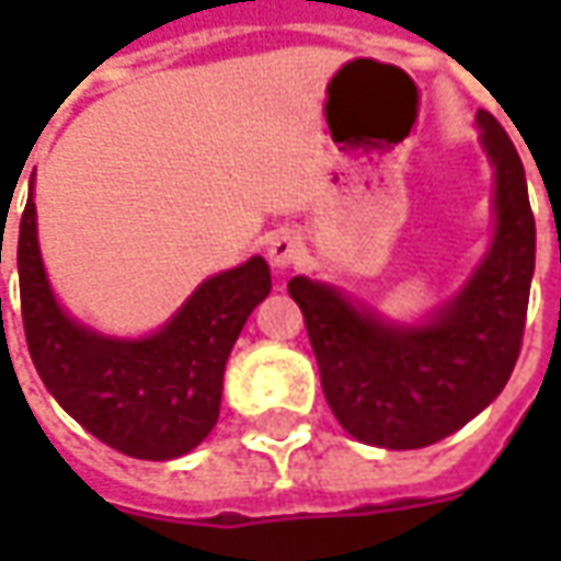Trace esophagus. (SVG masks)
I'll use <instances>...</instances> for the list:
<instances>
[{"label": "esophagus", "mask_w": 561, "mask_h": 561, "mask_svg": "<svg viewBox=\"0 0 561 561\" xmlns=\"http://www.w3.org/2000/svg\"><path fill=\"white\" fill-rule=\"evenodd\" d=\"M306 245L304 237L297 231H279L267 245V257L270 264L276 270H288L294 264H300V257H304Z\"/></svg>", "instance_id": "1"}]
</instances>
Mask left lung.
<instances>
[{"label":"left lung","instance_id":"left-lung-1","mask_svg":"<svg viewBox=\"0 0 561 561\" xmlns=\"http://www.w3.org/2000/svg\"><path fill=\"white\" fill-rule=\"evenodd\" d=\"M493 164V243L469 282L417 324L381 318L340 288L294 276L330 412L357 442L414 450L442 442L502 393L517 364L531 273L535 216L517 149L478 111Z\"/></svg>","mask_w":561,"mask_h":561}]
</instances>
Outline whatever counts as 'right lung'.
Segmentation results:
<instances>
[{"instance_id":"obj_1","label":"right lung","mask_w":561,"mask_h":561,"mask_svg":"<svg viewBox=\"0 0 561 561\" xmlns=\"http://www.w3.org/2000/svg\"><path fill=\"white\" fill-rule=\"evenodd\" d=\"M18 273L26 345L44 388L99 442L159 462L188 454L216 426L228 354L270 294L267 261L255 255L201 282L156 333L104 336L56 300L38 249L32 188L20 219Z\"/></svg>"}]
</instances>
